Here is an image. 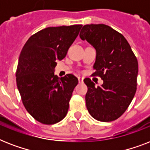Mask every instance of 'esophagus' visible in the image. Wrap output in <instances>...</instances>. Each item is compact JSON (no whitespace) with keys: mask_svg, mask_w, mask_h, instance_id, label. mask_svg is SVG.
<instances>
[{"mask_svg":"<svg viewBox=\"0 0 150 150\" xmlns=\"http://www.w3.org/2000/svg\"><path fill=\"white\" fill-rule=\"evenodd\" d=\"M78 79H79V83H82V82H83V78L79 77L78 78Z\"/></svg>","mask_w":150,"mask_h":150,"instance_id":"1","label":"esophagus"}]
</instances>
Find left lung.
Returning a JSON list of instances; mask_svg holds the SVG:
<instances>
[{"mask_svg":"<svg viewBox=\"0 0 150 150\" xmlns=\"http://www.w3.org/2000/svg\"><path fill=\"white\" fill-rule=\"evenodd\" d=\"M80 38L96 51L94 75L103 80L100 86L86 78V103L97 121L108 122L125 113L135 96L139 71L137 58L123 35L104 24L86 25Z\"/></svg>","mask_w":150,"mask_h":150,"instance_id":"8db88e82","label":"left lung"}]
</instances>
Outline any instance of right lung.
<instances>
[{
    "instance_id": "add662e5",
    "label": "right lung",
    "mask_w": 150,
    "mask_h": 150,
    "mask_svg": "<svg viewBox=\"0 0 150 150\" xmlns=\"http://www.w3.org/2000/svg\"><path fill=\"white\" fill-rule=\"evenodd\" d=\"M82 25L48 27L27 40L20 54L16 83L26 110L45 125L61 121L79 80L71 74L54 75L56 61H61L78 36Z\"/></svg>"
}]
</instances>
